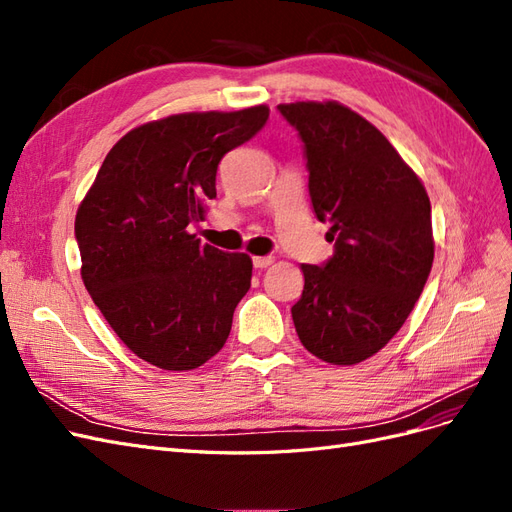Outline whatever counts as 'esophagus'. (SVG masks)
I'll list each match as a JSON object with an SVG mask.
<instances>
[{
	"mask_svg": "<svg viewBox=\"0 0 512 512\" xmlns=\"http://www.w3.org/2000/svg\"><path fill=\"white\" fill-rule=\"evenodd\" d=\"M252 262H254L256 269H265V267L273 265V256H254Z\"/></svg>",
	"mask_w": 512,
	"mask_h": 512,
	"instance_id": "1",
	"label": "esophagus"
}]
</instances>
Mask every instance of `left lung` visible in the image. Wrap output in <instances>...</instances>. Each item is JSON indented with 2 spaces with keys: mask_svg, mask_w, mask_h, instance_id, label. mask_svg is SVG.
<instances>
[{
  "mask_svg": "<svg viewBox=\"0 0 512 512\" xmlns=\"http://www.w3.org/2000/svg\"><path fill=\"white\" fill-rule=\"evenodd\" d=\"M277 108L305 143L312 207L335 241L327 265H301L294 329L318 359L356 365L391 342L425 288L429 196L389 138L352 108L335 100Z\"/></svg>",
  "mask_w": 512,
  "mask_h": 512,
  "instance_id": "left-lung-1",
  "label": "left lung"
}]
</instances>
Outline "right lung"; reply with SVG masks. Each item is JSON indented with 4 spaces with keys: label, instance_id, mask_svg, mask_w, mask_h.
Wrapping results in <instances>:
<instances>
[{
    "label": "right lung",
    "instance_id": "add662e5",
    "mask_svg": "<svg viewBox=\"0 0 512 512\" xmlns=\"http://www.w3.org/2000/svg\"><path fill=\"white\" fill-rule=\"evenodd\" d=\"M269 106L179 113L130 130L76 211L81 277L117 337L166 371L207 363L250 290L252 258L188 232L205 220L224 153L265 126Z\"/></svg>",
    "mask_w": 512,
    "mask_h": 512
}]
</instances>
